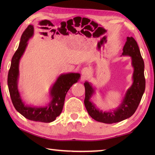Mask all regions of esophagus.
Here are the masks:
<instances>
[{"mask_svg": "<svg viewBox=\"0 0 155 155\" xmlns=\"http://www.w3.org/2000/svg\"><path fill=\"white\" fill-rule=\"evenodd\" d=\"M90 73H91V71L88 67H84L82 69L81 74H82V76H83L84 78L87 77L90 74Z\"/></svg>", "mask_w": 155, "mask_h": 155, "instance_id": "obj_1", "label": "esophagus"}]
</instances>
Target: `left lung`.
I'll return each instance as SVG.
<instances>
[{
  "mask_svg": "<svg viewBox=\"0 0 155 155\" xmlns=\"http://www.w3.org/2000/svg\"><path fill=\"white\" fill-rule=\"evenodd\" d=\"M123 51L122 56H128L131 58V65L133 68V83L127 90L117 108L108 111L100 110L91 99L96 94V88L88 81L84 83L85 107L88 114L93 119L101 123L113 124L130 117L135 113L145 90L144 61L140 54L139 46L134 38L132 37L127 38Z\"/></svg>",
  "mask_w": 155,
  "mask_h": 155,
  "instance_id": "left-lung-1",
  "label": "left lung"
}]
</instances>
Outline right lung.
I'll use <instances>...</instances> for the list:
<instances>
[{
    "label": "right lung",
    "mask_w": 155,
    "mask_h": 155,
    "mask_svg": "<svg viewBox=\"0 0 155 155\" xmlns=\"http://www.w3.org/2000/svg\"><path fill=\"white\" fill-rule=\"evenodd\" d=\"M34 32V26L30 25L21 36L18 48L11 60L8 74V87L12 104L20 114L31 120L51 123L61 114L66 94L72 85L79 81L81 74L76 72L60 74L49 90L48 103L41 106L26 104L18 90L19 63L27 48L28 41L33 37Z\"/></svg>",
    "instance_id": "1"
}]
</instances>
